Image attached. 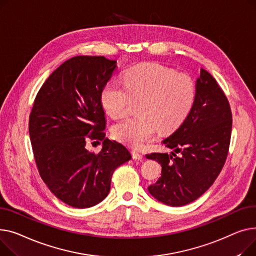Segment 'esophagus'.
I'll list each match as a JSON object with an SVG mask.
<instances>
[{"mask_svg":"<svg viewBox=\"0 0 256 256\" xmlns=\"http://www.w3.org/2000/svg\"><path fill=\"white\" fill-rule=\"evenodd\" d=\"M132 157H133V159H135V160H142V159L144 158L142 155L140 153L136 152V151H133V152H132Z\"/></svg>","mask_w":256,"mask_h":256,"instance_id":"1","label":"esophagus"}]
</instances>
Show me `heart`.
<instances>
[{
    "mask_svg": "<svg viewBox=\"0 0 256 256\" xmlns=\"http://www.w3.org/2000/svg\"><path fill=\"white\" fill-rule=\"evenodd\" d=\"M124 86L110 80L100 93L101 106L110 118L126 116L131 102H138L135 112L112 127L116 140L132 148L151 140L157 128L168 131L181 124L196 98V84L191 75L176 72L157 63H146L129 69Z\"/></svg>",
    "mask_w": 256,
    "mask_h": 256,
    "instance_id": "b5f03b06",
    "label": "heart"
}]
</instances>
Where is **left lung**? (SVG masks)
Segmentation results:
<instances>
[{"label":"left lung","instance_id":"1","mask_svg":"<svg viewBox=\"0 0 256 256\" xmlns=\"http://www.w3.org/2000/svg\"><path fill=\"white\" fill-rule=\"evenodd\" d=\"M232 118L230 105L222 88L211 74L202 69L190 112L181 126L162 142L174 152L146 155L162 168L158 181L148 188L152 196L172 206H185L202 196L213 185L226 160Z\"/></svg>","mask_w":256,"mask_h":256}]
</instances>
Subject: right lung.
Listing matches in <instances>:
<instances>
[{
	"label": "right lung",
	"instance_id": "1",
	"mask_svg": "<svg viewBox=\"0 0 256 256\" xmlns=\"http://www.w3.org/2000/svg\"><path fill=\"white\" fill-rule=\"evenodd\" d=\"M116 62L103 56H73L40 88L28 118V133L40 176L56 196L84 208L102 202L116 168L131 159L122 144L105 138L100 93ZM88 138L102 140L98 154Z\"/></svg>",
	"mask_w": 256,
	"mask_h": 256
}]
</instances>
